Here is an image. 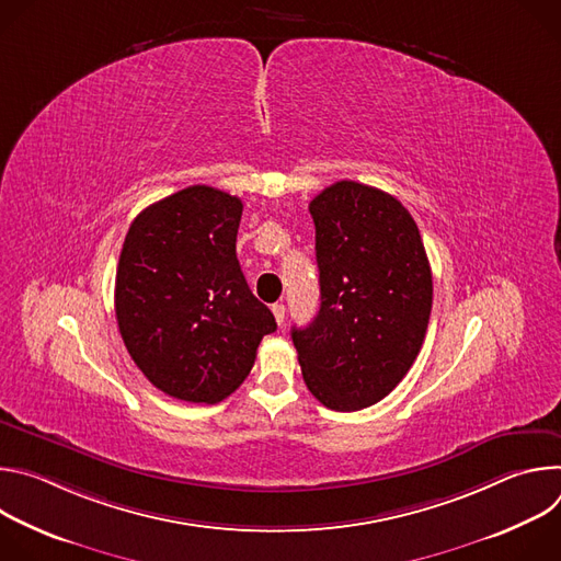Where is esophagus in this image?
Listing matches in <instances>:
<instances>
[{"mask_svg":"<svg viewBox=\"0 0 561 561\" xmlns=\"http://www.w3.org/2000/svg\"><path fill=\"white\" fill-rule=\"evenodd\" d=\"M273 314H275V322L279 327H284V317H286V306L284 304H273Z\"/></svg>","mask_w":561,"mask_h":561,"instance_id":"1","label":"esophagus"}]
</instances>
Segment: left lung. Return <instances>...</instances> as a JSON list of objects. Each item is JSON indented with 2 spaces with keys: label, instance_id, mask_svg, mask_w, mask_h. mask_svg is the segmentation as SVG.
Listing matches in <instances>:
<instances>
[{
  "label": "left lung",
  "instance_id": "left-lung-1",
  "mask_svg": "<svg viewBox=\"0 0 561 561\" xmlns=\"http://www.w3.org/2000/svg\"><path fill=\"white\" fill-rule=\"evenodd\" d=\"M308 210L322 304L290 337L319 402L362 411L402 381L420 355L433 306L431 264L411 213L379 188L344 180Z\"/></svg>",
  "mask_w": 561,
  "mask_h": 561
}]
</instances>
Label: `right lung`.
I'll list each match as a JSON object with an SVG mask.
<instances>
[{"mask_svg":"<svg viewBox=\"0 0 561 561\" xmlns=\"http://www.w3.org/2000/svg\"><path fill=\"white\" fill-rule=\"evenodd\" d=\"M242 210L239 197L188 186L144 208L124 239L115 277L122 340L146 379L182 402H221L277 329L237 262Z\"/></svg>","mask_w":561,"mask_h":561,"instance_id":"1","label":"right lung"}]
</instances>
